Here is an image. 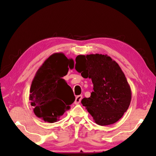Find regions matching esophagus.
Instances as JSON below:
<instances>
[{
    "mask_svg": "<svg viewBox=\"0 0 156 156\" xmlns=\"http://www.w3.org/2000/svg\"><path fill=\"white\" fill-rule=\"evenodd\" d=\"M82 98V95H78L77 96V97H76V99H75V101H74V103L76 105H78L79 103H80L81 100Z\"/></svg>",
    "mask_w": 156,
    "mask_h": 156,
    "instance_id": "obj_1",
    "label": "esophagus"
}]
</instances>
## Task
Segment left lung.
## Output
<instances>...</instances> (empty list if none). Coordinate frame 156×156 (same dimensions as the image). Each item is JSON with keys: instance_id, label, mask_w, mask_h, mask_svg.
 Here are the masks:
<instances>
[{"instance_id": "left-lung-1", "label": "left lung", "mask_w": 156, "mask_h": 156, "mask_svg": "<svg viewBox=\"0 0 156 156\" xmlns=\"http://www.w3.org/2000/svg\"><path fill=\"white\" fill-rule=\"evenodd\" d=\"M75 68L83 78H90L94 91L81 102L96 123L109 125L118 121L127 111L131 90L120 66L107 55H78Z\"/></svg>"}]
</instances>
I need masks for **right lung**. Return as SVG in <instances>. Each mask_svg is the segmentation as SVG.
Wrapping results in <instances>:
<instances>
[{"label": "right lung", "instance_id": "1", "mask_svg": "<svg viewBox=\"0 0 156 156\" xmlns=\"http://www.w3.org/2000/svg\"><path fill=\"white\" fill-rule=\"evenodd\" d=\"M74 62L63 53H55L45 59L32 81L29 100L34 112L45 122H54L70 108L75 100L71 87L62 78L73 69ZM62 100H68L63 102Z\"/></svg>", "mask_w": 156, "mask_h": 156}]
</instances>
